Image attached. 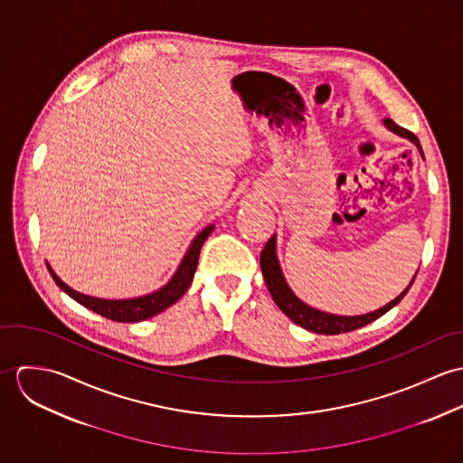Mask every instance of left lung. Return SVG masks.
I'll list each match as a JSON object with an SVG mask.
<instances>
[{
  "label": "left lung",
  "instance_id": "left-lung-1",
  "mask_svg": "<svg viewBox=\"0 0 463 463\" xmlns=\"http://www.w3.org/2000/svg\"><path fill=\"white\" fill-rule=\"evenodd\" d=\"M383 125L391 130V132L397 133L408 140H411L420 156L422 155V147L419 138L411 132H408L406 128L396 125L392 119H383ZM260 267H262V274H264L265 285L274 299V303L278 305V308L290 319L294 321L298 326L305 328V330L314 331V333H323V335H338V333H347V331L358 330L376 319H380L383 314H387L391 308H394L397 303L406 296V292L410 290L415 276L411 278L410 285L397 296L396 299H392L391 303H387L385 307H382L380 310H374L371 314H364V316H333V314H326L321 310H316L308 305H305L287 285L281 267L278 264V257H276V237L272 235L267 244H265L262 253H260Z\"/></svg>",
  "mask_w": 463,
  "mask_h": 463
}]
</instances>
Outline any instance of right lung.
<instances>
[{
    "mask_svg": "<svg viewBox=\"0 0 463 463\" xmlns=\"http://www.w3.org/2000/svg\"><path fill=\"white\" fill-rule=\"evenodd\" d=\"M213 232V226H206L203 232H199L198 237L193 241V244L189 246L184 260L180 267L176 269L175 276L169 279L167 285H164L160 290L142 296V298H132V299H99V298H92V296H85L80 294L76 290H72L69 285H66L55 272L53 269L48 265L50 274L53 276L55 283L66 292L67 296H71L74 301H78L80 305H83L85 308L118 321V323H140L146 321L160 312H164L165 308H169L171 305H175L191 287L196 267H198L199 253L201 248L204 244V241L208 239V235Z\"/></svg>",
    "mask_w": 463,
    "mask_h": 463,
    "instance_id": "1",
    "label": "right lung"
}]
</instances>
